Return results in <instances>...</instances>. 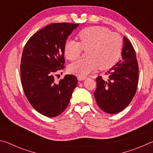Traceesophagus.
Returning a JSON list of instances; mask_svg holds the SVG:
<instances>
[{
	"label": "esophagus",
	"instance_id": "obj_1",
	"mask_svg": "<svg viewBox=\"0 0 153 153\" xmlns=\"http://www.w3.org/2000/svg\"><path fill=\"white\" fill-rule=\"evenodd\" d=\"M85 79H86V77H82V76H77V79L79 81H82V80H84Z\"/></svg>",
	"mask_w": 153,
	"mask_h": 153
}]
</instances>
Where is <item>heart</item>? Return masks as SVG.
<instances>
[{"label": "heart", "mask_w": 153, "mask_h": 153, "mask_svg": "<svg viewBox=\"0 0 153 153\" xmlns=\"http://www.w3.org/2000/svg\"><path fill=\"white\" fill-rule=\"evenodd\" d=\"M78 42L67 40L64 45L65 56L76 60L83 50L86 51L87 59L71 64L69 71L78 76L85 77L97 69L112 67L120 59L123 48V40L117 32H110L107 27L91 26L77 33Z\"/></svg>", "instance_id": "obj_1"}]
</instances>
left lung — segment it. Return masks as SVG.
Listing matches in <instances>:
<instances>
[{"label": "left lung", "mask_w": 153, "mask_h": 153, "mask_svg": "<svg viewBox=\"0 0 153 153\" xmlns=\"http://www.w3.org/2000/svg\"><path fill=\"white\" fill-rule=\"evenodd\" d=\"M122 60L115 64L107 74V79L97 78L94 93L98 107L105 112H121L131 102L136 92L138 83V64L132 45L123 37Z\"/></svg>", "instance_id": "8db88e82"}]
</instances>
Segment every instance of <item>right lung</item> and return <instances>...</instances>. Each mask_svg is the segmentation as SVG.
<instances>
[{"instance_id": "add662e5", "label": "right lung", "mask_w": 153, "mask_h": 153, "mask_svg": "<svg viewBox=\"0 0 153 153\" xmlns=\"http://www.w3.org/2000/svg\"><path fill=\"white\" fill-rule=\"evenodd\" d=\"M79 24L55 23L38 31L24 46L21 60L22 84L33 108L48 117L66 109L77 86V77L65 75L55 82V73L64 69V45Z\"/></svg>"}]
</instances>
